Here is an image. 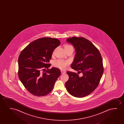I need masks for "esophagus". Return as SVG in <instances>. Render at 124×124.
I'll return each mask as SVG.
<instances>
[{
	"label": "esophagus",
	"mask_w": 124,
	"mask_h": 124,
	"mask_svg": "<svg viewBox=\"0 0 124 124\" xmlns=\"http://www.w3.org/2000/svg\"><path fill=\"white\" fill-rule=\"evenodd\" d=\"M61 72L62 74H64V73H66V71H63V70H61Z\"/></svg>",
	"instance_id": "1"
}]
</instances>
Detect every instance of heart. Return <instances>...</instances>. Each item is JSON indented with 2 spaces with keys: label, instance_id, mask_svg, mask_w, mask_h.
Returning a JSON list of instances; mask_svg holds the SVG:
<instances>
[{
  "label": "heart",
  "instance_id": "b5f03b06",
  "mask_svg": "<svg viewBox=\"0 0 124 124\" xmlns=\"http://www.w3.org/2000/svg\"><path fill=\"white\" fill-rule=\"evenodd\" d=\"M64 47L66 51L70 48H72L74 49L73 46L70 45H65ZM69 64V62L68 61L62 59H58L54 61L53 63V66L62 70H65Z\"/></svg>",
  "mask_w": 124,
  "mask_h": 124
}]
</instances>
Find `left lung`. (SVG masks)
<instances>
[{"label": "left lung", "instance_id": "obj_1", "mask_svg": "<svg viewBox=\"0 0 124 124\" xmlns=\"http://www.w3.org/2000/svg\"><path fill=\"white\" fill-rule=\"evenodd\" d=\"M66 41L75 47L76 54L71 66L78 74L67 71L69 79L65 86L74 97H85L92 93L100 82L104 71L102 56L92 42L84 38L73 37Z\"/></svg>", "mask_w": 124, "mask_h": 124}]
</instances>
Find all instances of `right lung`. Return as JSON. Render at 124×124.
Segmentation results:
<instances>
[{
  "label": "right lung",
  "mask_w": 124,
  "mask_h": 124,
  "mask_svg": "<svg viewBox=\"0 0 124 124\" xmlns=\"http://www.w3.org/2000/svg\"><path fill=\"white\" fill-rule=\"evenodd\" d=\"M60 41L52 38H42L31 42L22 50L18 58V76L26 89L32 95L41 97L49 93L61 74L53 67L49 60Z\"/></svg>",
  "instance_id": "obj_1"
}]
</instances>
